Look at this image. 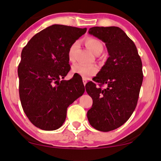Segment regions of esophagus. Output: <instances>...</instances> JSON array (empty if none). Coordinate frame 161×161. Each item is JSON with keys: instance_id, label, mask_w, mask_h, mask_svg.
I'll use <instances>...</instances> for the list:
<instances>
[{"instance_id": "1", "label": "esophagus", "mask_w": 161, "mask_h": 161, "mask_svg": "<svg viewBox=\"0 0 161 161\" xmlns=\"http://www.w3.org/2000/svg\"><path fill=\"white\" fill-rule=\"evenodd\" d=\"M86 82H87V80H86V78H83V84H84V86L86 85Z\"/></svg>"}]
</instances>
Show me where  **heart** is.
I'll return each mask as SVG.
<instances>
[{"label": "heart", "mask_w": 161, "mask_h": 161, "mask_svg": "<svg viewBox=\"0 0 161 161\" xmlns=\"http://www.w3.org/2000/svg\"><path fill=\"white\" fill-rule=\"evenodd\" d=\"M77 42L72 44L68 51V59L71 62L75 60V51L77 47ZM86 47L94 54H96L99 51H102L103 45L99 40L94 37H88L85 40ZM72 72L75 74L79 75L84 78H89L97 74L98 68L95 65H86L81 63L75 64L72 67Z\"/></svg>", "instance_id": "b5f03b06"}]
</instances>
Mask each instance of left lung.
I'll use <instances>...</instances> for the list:
<instances>
[{"label":"left lung","instance_id":"1","mask_svg":"<svg viewBox=\"0 0 161 161\" xmlns=\"http://www.w3.org/2000/svg\"><path fill=\"white\" fill-rule=\"evenodd\" d=\"M89 33L105 43L108 58L94 78L99 87L92 81L85 86L93 99L87 119L95 129L107 132L126 123L135 110L143 82L142 62L134 42L119 27H93Z\"/></svg>","mask_w":161,"mask_h":161}]
</instances>
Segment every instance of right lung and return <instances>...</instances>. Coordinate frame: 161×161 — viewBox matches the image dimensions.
<instances>
[{"label": "right lung", "mask_w": 161, "mask_h": 161, "mask_svg": "<svg viewBox=\"0 0 161 161\" xmlns=\"http://www.w3.org/2000/svg\"><path fill=\"white\" fill-rule=\"evenodd\" d=\"M86 32V28L53 25L35 35L22 50L18 69L21 105L40 129L60 128L68 107L85 91L79 75L63 79L70 70L69 48Z\"/></svg>", "instance_id": "right-lung-1"}]
</instances>
